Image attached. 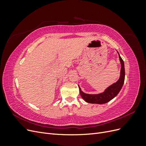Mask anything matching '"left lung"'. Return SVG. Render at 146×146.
<instances>
[{
  "instance_id": "obj_1",
  "label": "left lung",
  "mask_w": 146,
  "mask_h": 146,
  "mask_svg": "<svg viewBox=\"0 0 146 146\" xmlns=\"http://www.w3.org/2000/svg\"><path fill=\"white\" fill-rule=\"evenodd\" d=\"M118 53V52H117ZM119 60L121 61V75L119 80L113 83V85L108 87L104 92L98 94H85L83 92L81 88L79 87L80 90V94L82 96V99L88 103L91 104H104L108 102L109 101L112 100L118 94L119 91H121V88L123 85L125 80V68H124V63L121 57L119 55Z\"/></svg>"
}]
</instances>
